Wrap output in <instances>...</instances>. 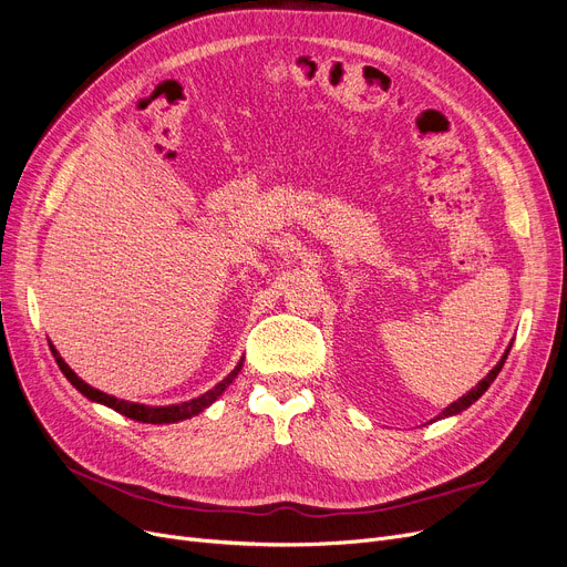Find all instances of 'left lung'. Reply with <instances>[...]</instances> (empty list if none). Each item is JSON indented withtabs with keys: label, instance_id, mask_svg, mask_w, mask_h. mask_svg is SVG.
<instances>
[{
	"label": "left lung",
	"instance_id": "8db88e82",
	"mask_svg": "<svg viewBox=\"0 0 567 567\" xmlns=\"http://www.w3.org/2000/svg\"><path fill=\"white\" fill-rule=\"evenodd\" d=\"M513 347V344H511ZM511 347L508 349H505V353L501 355V361L496 363V368L478 383V385H475V389H471L466 395H462L457 402H453L451 406H445L443 409V413L439 415V419H449V415H455V413H460V411H464V409H468L475 400H478L487 389H489V385H492V381L498 377V372H501V368H503V363H505V359H508V353H511Z\"/></svg>",
	"mask_w": 567,
	"mask_h": 567
}]
</instances>
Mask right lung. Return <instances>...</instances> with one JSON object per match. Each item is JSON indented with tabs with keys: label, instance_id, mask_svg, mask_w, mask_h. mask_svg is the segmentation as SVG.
Returning a JSON list of instances; mask_svg holds the SVG:
<instances>
[{
	"label": "right lung",
	"instance_id": "right-lung-1",
	"mask_svg": "<svg viewBox=\"0 0 567 567\" xmlns=\"http://www.w3.org/2000/svg\"><path fill=\"white\" fill-rule=\"evenodd\" d=\"M52 353H54V361H56L59 370H62V372L66 374V379L75 385V389H78L84 398H89L92 402H101V404H105V406L118 411L122 415H128V419H133V421L152 423V425H163V423H176V421L193 419V415H197L199 411H204L208 404H214V402L223 395V391L227 389V385L236 379V374L241 372V368H244V361H241V363H238V365L216 385L214 391H208V393H204V395H199V398H195V400H190V402L172 404V406H144V404H135V402H126V400H116V398H112V395H107V393H101V391L92 389V385L84 383V381L64 363L62 355H59L54 349H52Z\"/></svg>",
	"mask_w": 567,
	"mask_h": 567
}]
</instances>
